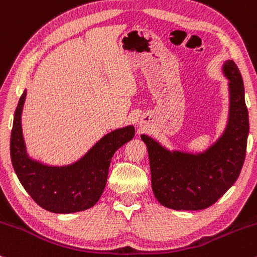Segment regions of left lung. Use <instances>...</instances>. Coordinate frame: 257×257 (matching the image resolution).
Returning <instances> with one entry per match:
<instances>
[{
    "label": "left lung",
    "instance_id": "8db88e82",
    "mask_svg": "<svg viewBox=\"0 0 257 257\" xmlns=\"http://www.w3.org/2000/svg\"><path fill=\"white\" fill-rule=\"evenodd\" d=\"M229 79L227 128L208 151L200 155L174 151L141 135L146 144L152 190L162 205L175 210H200L213 205L239 176L246 153L249 114L243 78L232 60L223 65Z\"/></svg>",
    "mask_w": 257,
    "mask_h": 257
}]
</instances>
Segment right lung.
Here are the masks:
<instances>
[{
    "label": "right lung",
    "instance_id": "obj_1",
    "mask_svg": "<svg viewBox=\"0 0 257 257\" xmlns=\"http://www.w3.org/2000/svg\"><path fill=\"white\" fill-rule=\"evenodd\" d=\"M26 90L20 96L11 133V158L20 184L41 208L57 214L82 211L94 206L104 192L112 156L134 138V126L105 135L72 166L48 167L29 158L22 132Z\"/></svg>",
    "mask_w": 257,
    "mask_h": 257
}]
</instances>
